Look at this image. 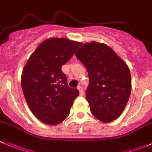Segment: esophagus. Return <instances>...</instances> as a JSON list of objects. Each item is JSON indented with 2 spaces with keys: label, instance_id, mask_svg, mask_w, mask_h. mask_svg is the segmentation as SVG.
Masks as SVG:
<instances>
[{
  "label": "esophagus",
  "instance_id": "34e87169",
  "mask_svg": "<svg viewBox=\"0 0 152 152\" xmlns=\"http://www.w3.org/2000/svg\"><path fill=\"white\" fill-rule=\"evenodd\" d=\"M78 90L79 91V94H80V96H82L84 94V91H83V88L82 86H79L78 87Z\"/></svg>",
  "mask_w": 152,
  "mask_h": 152
}]
</instances>
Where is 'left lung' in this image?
I'll return each instance as SVG.
<instances>
[{"mask_svg": "<svg viewBox=\"0 0 152 152\" xmlns=\"http://www.w3.org/2000/svg\"><path fill=\"white\" fill-rule=\"evenodd\" d=\"M75 55L88 70L85 97L93 115L103 123L118 118L132 91L126 63L107 45L96 42L84 44Z\"/></svg>", "mask_w": 152, "mask_h": 152, "instance_id": "left-lung-1", "label": "left lung"}]
</instances>
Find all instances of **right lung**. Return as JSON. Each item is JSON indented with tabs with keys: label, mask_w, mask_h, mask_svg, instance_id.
<instances>
[{
	"label": "right lung",
	"mask_w": 152,
	"mask_h": 152,
	"mask_svg": "<svg viewBox=\"0 0 152 152\" xmlns=\"http://www.w3.org/2000/svg\"><path fill=\"white\" fill-rule=\"evenodd\" d=\"M82 44L65 38L44 41L30 56L21 76L29 109L41 122L55 126L65 120L79 91L68 86L61 66Z\"/></svg>",
	"instance_id": "1"
}]
</instances>
